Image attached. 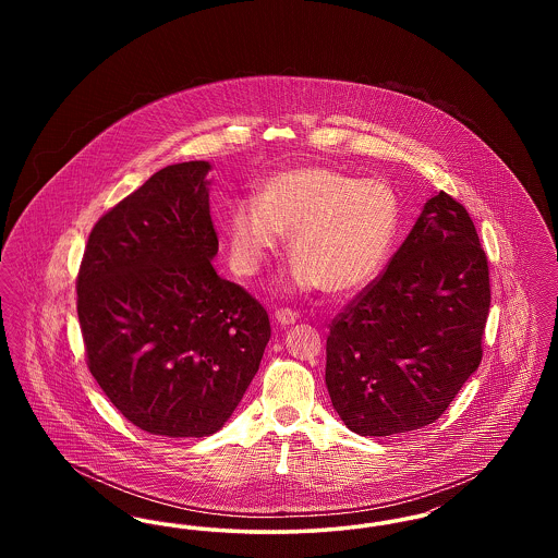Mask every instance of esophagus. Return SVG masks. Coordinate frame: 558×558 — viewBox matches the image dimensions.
Listing matches in <instances>:
<instances>
[{
  "label": "esophagus",
  "instance_id": "34e87169",
  "mask_svg": "<svg viewBox=\"0 0 558 558\" xmlns=\"http://www.w3.org/2000/svg\"><path fill=\"white\" fill-rule=\"evenodd\" d=\"M276 319L282 324V326H289V324H294L296 319H299V314L294 312V310H289V307H280V310H276Z\"/></svg>",
  "mask_w": 558,
  "mask_h": 558
}]
</instances>
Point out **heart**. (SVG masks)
Here are the masks:
<instances>
[{
    "mask_svg": "<svg viewBox=\"0 0 558 558\" xmlns=\"http://www.w3.org/2000/svg\"><path fill=\"white\" fill-rule=\"evenodd\" d=\"M396 192L380 180L310 165L274 173L226 223L232 266L253 276L291 236L294 278L303 289L347 294L383 269L398 234Z\"/></svg>",
    "mask_w": 558,
    "mask_h": 558,
    "instance_id": "1",
    "label": "heart"
}]
</instances>
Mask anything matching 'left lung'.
Here are the masks:
<instances>
[{
  "mask_svg": "<svg viewBox=\"0 0 558 558\" xmlns=\"http://www.w3.org/2000/svg\"><path fill=\"white\" fill-rule=\"evenodd\" d=\"M489 266L469 211L426 201L383 274L326 339V387L353 433L387 437L435 423L483 357Z\"/></svg>",
  "mask_w": 558,
  "mask_h": 558,
  "instance_id": "obj_1",
  "label": "left lung"
}]
</instances>
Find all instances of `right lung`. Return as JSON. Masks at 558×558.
I'll use <instances>...</instances> for the list:
<instances>
[{
  "instance_id": "add662e5",
  "label": "right lung",
  "mask_w": 558,
  "mask_h": 558,
  "mask_svg": "<svg viewBox=\"0 0 558 558\" xmlns=\"http://www.w3.org/2000/svg\"><path fill=\"white\" fill-rule=\"evenodd\" d=\"M209 169L169 165L117 203L77 274L87 368L132 425L162 437L219 430L271 335L264 305L213 269Z\"/></svg>"
}]
</instances>
